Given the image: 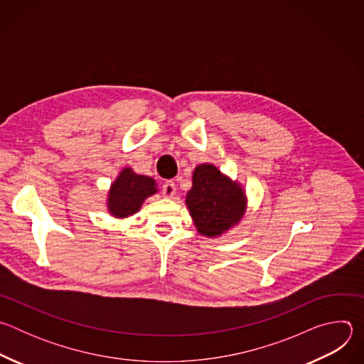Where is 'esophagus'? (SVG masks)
Listing matches in <instances>:
<instances>
[{
  "label": "esophagus",
  "mask_w": 364,
  "mask_h": 364,
  "mask_svg": "<svg viewBox=\"0 0 364 364\" xmlns=\"http://www.w3.org/2000/svg\"><path fill=\"white\" fill-rule=\"evenodd\" d=\"M163 194L167 198H173L176 194V184L173 181H166L163 184Z\"/></svg>",
  "instance_id": "1"
}]
</instances>
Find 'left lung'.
Listing matches in <instances>:
<instances>
[{
    "label": "left lung",
    "mask_w": 364,
    "mask_h": 364,
    "mask_svg": "<svg viewBox=\"0 0 364 364\" xmlns=\"http://www.w3.org/2000/svg\"><path fill=\"white\" fill-rule=\"evenodd\" d=\"M186 204L197 232L205 237H219L243 219L247 198L237 181L216 166L204 163L193 171Z\"/></svg>",
    "instance_id": "8db88e82"
}]
</instances>
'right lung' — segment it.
<instances>
[{
	"mask_svg": "<svg viewBox=\"0 0 364 364\" xmlns=\"http://www.w3.org/2000/svg\"><path fill=\"white\" fill-rule=\"evenodd\" d=\"M159 191L152 177L136 174L131 167L121 170L108 191V212L115 219H125L139 212L142 203Z\"/></svg>",
	"mask_w": 364,
	"mask_h": 364,
	"instance_id": "1",
	"label": "right lung"
}]
</instances>
